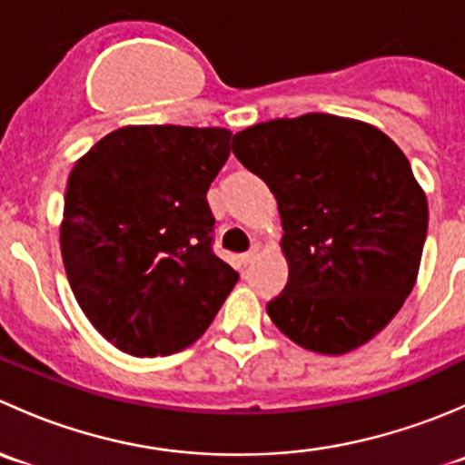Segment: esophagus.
<instances>
[{
	"instance_id": "34e87169",
	"label": "esophagus",
	"mask_w": 465,
	"mask_h": 465,
	"mask_svg": "<svg viewBox=\"0 0 465 465\" xmlns=\"http://www.w3.org/2000/svg\"><path fill=\"white\" fill-rule=\"evenodd\" d=\"M256 254H259V245H254L250 252L241 254V262H242V265H247V262H252L256 259Z\"/></svg>"
}]
</instances>
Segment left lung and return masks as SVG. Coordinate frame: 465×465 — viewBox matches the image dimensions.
<instances>
[{
    "label": "left lung",
    "mask_w": 465,
    "mask_h": 465,
    "mask_svg": "<svg viewBox=\"0 0 465 465\" xmlns=\"http://www.w3.org/2000/svg\"><path fill=\"white\" fill-rule=\"evenodd\" d=\"M232 150L270 186L283 224L290 274L270 320L317 353L367 344L410 297L428 236V198L402 150L332 114L252 125Z\"/></svg>",
    "instance_id": "left-lung-1"
}]
</instances>
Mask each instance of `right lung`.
Here are the masks:
<instances>
[{
  "label": "right lung",
  "mask_w": 465,
  "mask_h": 465,
  "mask_svg": "<svg viewBox=\"0 0 465 465\" xmlns=\"http://www.w3.org/2000/svg\"><path fill=\"white\" fill-rule=\"evenodd\" d=\"M224 128L130 125L105 134L67 182L60 250L78 306L116 349L171 355L209 328L238 274L213 252L206 191L229 157Z\"/></svg>",
  "instance_id": "obj_1"
}]
</instances>
